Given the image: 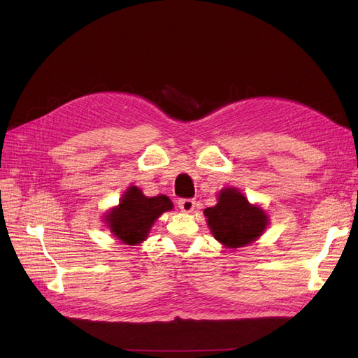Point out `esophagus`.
<instances>
[{
  "instance_id": "1",
  "label": "esophagus",
  "mask_w": 358,
  "mask_h": 358,
  "mask_svg": "<svg viewBox=\"0 0 358 358\" xmlns=\"http://www.w3.org/2000/svg\"><path fill=\"white\" fill-rule=\"evenodd\" d=\"M179 208L185 213H191L195 208V201L192 199H182L179 200Z\"/></svg>"
}]
</instances>
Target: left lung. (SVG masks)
Here are the masks:
<instances>
[{"instance_id":"1","label":"left lung","mask_w":358,"mask_h":358,"mask_svg":"<svg viewBox=\"0 0 358 358\" xmlns=\"http://www.w3.org/2000/svg\"><path fill=\"white\" fill-rule=\"evenodd\" d=\"M204 215L215 238L231 249L255 241L268 225V217L261 208L249 204L234 188L220 191L219 203L207 207Z\"/></svg>"}]
</instances>
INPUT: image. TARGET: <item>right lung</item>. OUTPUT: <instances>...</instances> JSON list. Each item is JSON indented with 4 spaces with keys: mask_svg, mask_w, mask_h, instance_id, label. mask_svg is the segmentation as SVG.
<instances>
[{
    "mask_svg": "<svg viewBox=\"0 0 358 358\" xmlns=\"http://www.w3.org/2000/svg\"><path fill=\"white\" fill-rule=\"evenodd\" d=\"M173 207L166 195L145 196L136 187L122 195L121 203L106 216L108 225L118 240L134 245L142 243L159 215Z\"/></svg>",
    "mask_w": 358,
    "mask_h": 358,
    "instance_id": "obj_1",
    "label": "right lung"
}]
</instances>
